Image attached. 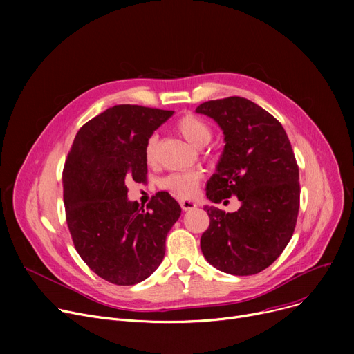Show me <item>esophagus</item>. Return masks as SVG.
Wrapping results in <instances>:
<instances>
[{
  "instance_id": "obj_1",
  "label": "esophagus",
  "mask_w": 354,
  "mask_h": 354,
  "mask_svg": "<svg viewBox=\"0 0 354 354\" xmlns=\"http://www.w3.org/2000/svg\"><path fill=\"white\" fill-rule=\"evenodd\" d=\"M179 203H180V207H182L183 211H191V209L196 208V203L194 201H189V199H182Z\"/></svg>"
}]
</instances>
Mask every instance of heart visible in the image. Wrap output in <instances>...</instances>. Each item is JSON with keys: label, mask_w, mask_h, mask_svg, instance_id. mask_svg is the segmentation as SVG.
Wrapping results in <instances>:
<instances>
[{"label": "heart", "mask_w": 354, "mask_h": 354, "mask_svg": "<svg viewBox=\"0 0 354 354\" xmlns=\"http://www.w3.org/2000/svg\"><path fill=\"white\" fill-rule=\"evenodd\" d=\"M176 130L179 135L195 147L207 146L212 139L211 126L198 116L187 115L176 123ZM158 158V136L153 135L149 138L145 147V159L149 165H153ZM203 175L199 171H183L174 172L165 176L160 180V188L169 191L171 194L179 198H192L202 180Z\"/></svg>", "instance_id": "obj_1"}]
</instances>
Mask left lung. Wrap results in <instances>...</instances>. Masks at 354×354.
Instances as JSON below:
<instances>
[{"label": "left lung", "instance_id": "left-lung-1", "mask_svg": "<svg viewBox=\"0 0 354 354\" xmlns=\"http://www.w3.org/2000/svg\"><path fill=\"white\" fill-rule=\"evenodd\" d=\"M195 111L214 119L225 142L207 198L225 203L235 195L241 203L235 212L203 207L211 222L201 236L202 254L222 272H261L290 243L300 208L299 166L288 136L267 110L244 97L209 100Z\"/></svg>", "mask_w": 354, "mask_h": 354}]
</instances>
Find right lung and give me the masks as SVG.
Segmentation results:
<instances>
[{
	"instance_id": "1",
	"label": "right lung",
	"mask_w": 354,
	"mask_h": 354,
	"mask_svg": "<svg viewBox=\"0 0 354 354\" xmlns=\"http://www.w3.org/2000/svg\"><path fill=\"white\" fill-rule=\"evenodd\" d=\"M174 115L113 106L80 127L63 171V198L74 247L91 271L116 286L138 284L160 266L179 203L158 192L146 209L129 201V180L146 179V143Z\"/></svg>"
}]
</instances>
